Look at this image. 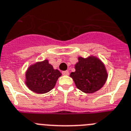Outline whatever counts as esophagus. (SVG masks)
Segmentation results:
<instances>
[{"label": "esophagus", "mask_w": 131, "mask_h": 131, "mask_svg": "<svg viewBox=\"0 0 131 131\" xmlns=\"http://www.w3.org/2000/svg\"><path fill=\"white\" fill-rule=\"evenodd\" d=\"M62 74L63 75H69V72L68 71V70H66V71H63V72H62Z\"/></svg>", "instance_id": "1"}]
</instances>
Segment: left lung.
I'll return each mask as SVG.
<instances>
[{
    "mask_svg": "<svg viewBox=\"0 0 131 131\" xmlns=\"http://www.w3.org/2000/svg\"><path fill=\"white\" fill-rule=\"evenodd\" d=\"M75 71L70 74L78 89L86 94H92L101 89L106 82L108 73L105 66L97 57H78Z\"/></svg>",
    "mask_w": 131,
    "mask_h": 131,
    "instance_id": "obj_1",
    "label": "left lung"
}]
</instances>
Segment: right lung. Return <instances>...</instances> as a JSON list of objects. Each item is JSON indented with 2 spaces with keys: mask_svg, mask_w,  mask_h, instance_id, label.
<instances>
[{
  "mask_svg": "<svg viewBox=\"0 0 131 131\" xmlns=\"http://www.w3.org/2000/svg\"><path fill=\"white\" fill-rule=\"evenodd\" d=\"M62 74L49 63L48 59L37 61L29 65L25 74L26 86L37 94H45L55 86Z\"/></svg>",
  "mask_w": 131,
  "mask_h": 131,
  "instance_id": "obj_1",
  "label": "right lung"
}]
</instances>
